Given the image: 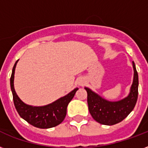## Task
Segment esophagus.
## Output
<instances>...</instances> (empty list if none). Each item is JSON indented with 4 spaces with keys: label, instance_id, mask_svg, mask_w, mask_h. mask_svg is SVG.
Listing matches in <instances>:
<instances>
[{
    "label": "esophagus",
    "instance_id": "34e87169",
    "mask_svg": "<svg viewBox=\"0 0 148 148\" xmlns=\"http://www.w3.org/2000/svg\"><path fill=\"white\" fill-rule=\"evenodd\" d=\"M84 83H85V81H84V80L83 78H79L77 81V84L79 86H83L84 84Z\"/></svg>",
    "mask_w": 148,
    "mask_h": 148
}]
</instances>
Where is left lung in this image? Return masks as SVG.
Wrapping results in <instances>:
<instances>
[{
	"instance_id": "obj_1",
	"label": "left lung",
	"mask_w": 148,
	"mask_h": 148,
	"mask_svg": "<svg viewBox=\"0 0 148 148\" xmlns=\"http://www.w3.org/2000/svg\"><path fill=\"white\" fill-rule=\"evenodd\" d=\"M133 83L129 95L117 101H109L89 89L84 88L88 93V109L92 117L97 122L104 125H114L122 121L133 110L138 95V74L134 62Z\"/></svg>"
}]
</instances>
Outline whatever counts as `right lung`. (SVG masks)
<instances>
[{
  "mask_svg": "<svg viewBox=\"0 0 148 148\" xmlns=\"http://www.w3.org/2000/svg\"><path fill=\"white\" fill-rule=\"evenodd\" d=\"M17 61L18 60L14 65L10 77V88L12 91L14 103L17 113L27 123L38 128H51L60 124L65 118L68 103L74 97L78 88H75L67 95L47 105L41 107L27 105L19 98L15 92L14 87L15 67Z\"/></svg>",
  "mask_w": 148,
  "mask_h": 148,
  "instance_id": "obj_1",
  "label": "right lung"
}]
</instances>
